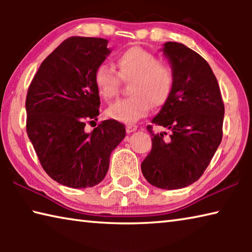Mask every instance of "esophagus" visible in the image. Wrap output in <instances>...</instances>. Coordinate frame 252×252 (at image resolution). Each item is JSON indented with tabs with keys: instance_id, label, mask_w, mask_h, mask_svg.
<instances>
[{
	"instance_id": "esophagus-1",
	"label": "esophagus",
	"mask_w": 252,
	"mask_h": 252,
	"mask_svg": "<svg viewBox=\"0 0 252 252\" xmlns=\"http://www.w3.org/2000/svg\"><path fill=\"white\" fill-rule=\"evenodd\" d=\"M126 129V133H132V132H134L136 129H138V126L134 125H127Z\"/></svg>"
}]
</instances>
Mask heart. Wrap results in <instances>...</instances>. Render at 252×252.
<instances>
[{
	"label": "heart",
	"mask_w": 252,
	"mask_h": 252,
	"mask_svg": "<svg viewBox=\"0 0 252 252\" xmlns=\"http://www.w3.org/2000/svg\"><path fill=\"white\" fill-rule=\"evenodd\" d=\"M118 72L106 64L96 66L93 81L99 95L105 101L116 99L121 80L131 83L129 99L118 101L106 110L117 121L133 123L147 116L152 104L159 108L172 94L176 75L171 65L160 62L156 54L140 46L126 50L117 58Z\"/></svg>",
	"instance_id": "b5f03b06"
}]
</instances>
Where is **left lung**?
Masks as SVG:
<instances>
[{"mask_svg": "<svg viewBox=\"0 0 252 252\" xmlns=\"http://www.w3.org/2000/svg\"><path fill=\"white\" fill-rule=\"evenodd\" d=\"M163 54L174 71L172 94L152 123L169 131L155 134L141 163L144 178L160 189L192 185L202 176L222 139L224 105L210 65L182 43L167 42Z\"/></svg>", "mask_w": 252, "mask_h": 252, "instance_id": "left-lung-1", "label": "left lung"}]
</instances>
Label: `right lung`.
Here are the masks:
<instances>
[{
  "mask_svg": "<svg viewBox=\"0 0 252 252\" xmlns=\"http://www.w3.org/2000/svg\"><path fill=\"white\" fill-rule=\"evenodd\" d=\"M108 40L72 36L46 58L28 90L27 132L42 168L63 186L83 189L103 180L110 156L126 136L116 120H97L100 96L93 75L110 54Z\"/></svg>",
  "mask_w": 252,
  "mask_h": 252,
  "instance_id": "obj_1",
  "label": "right lung"
}]
</instances>
